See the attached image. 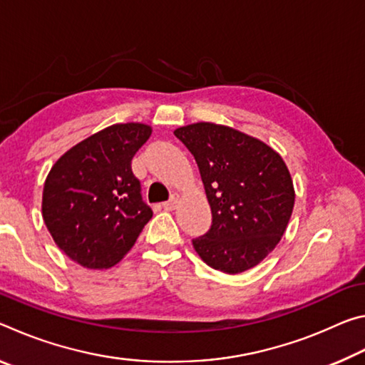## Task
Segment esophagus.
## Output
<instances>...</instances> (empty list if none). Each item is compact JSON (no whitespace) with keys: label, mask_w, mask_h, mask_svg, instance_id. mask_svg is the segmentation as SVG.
I'll list each match as a JSON object with an SVG mask.
<instances>
[{"label":"esophagus","mask_w":365,"mask_h":365,"mask_svg":"<svg viewBox=\"0 0 365 365\" xmlns=\"http://www.w3.org/2000/svg\"><path fill=\"white\" fill-rule=\"evenodd\" d=\"M177 205H178V196H177V195H174V196L170 197L169 201H165L163 206H164L165 211H174V209L177 207Z\"/></svg>","instance_id":"obj_1"}]
</instances>
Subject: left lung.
<instances>
[{
	"mask_svg": "<svg viewBox=\"0 0 365 365\" xmlns=\"http://www.w3.org/2000/svg\"><path fill=\"white\" fill-rule=\"evenodd\" d=\"M200 168L212 212L193 248L209 267L242 274L264 261L283 237L294 206L285 160L264 141L212 122L174 130Z\"/></svg>",
	"mask_w": 365,
	"mask_h": 365,
	"instance_id": "left-lung-1",
	"label": "left lung"
}]
</instances>
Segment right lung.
Returning a JSON list of instances; mask_svg holds the SVG:
<instances>
[{
	"mask_svg": "<svg viewBox=\"0 0 365 365\" xmlns=\"http://www.w3.org/2000/svg\"><path fill=\"white\" fill-rule=\"evenodd\" d=\"M153 128L114 123L66 151L43 187L41 214L54 243L86 269L115 265L153 217L132 159Z\"/></svg>",
	"mask_w": 365,
	"mask_h": 365,
	"instance_id": "right-lung-1",
	"label": "right lung"
}]
</instances>
